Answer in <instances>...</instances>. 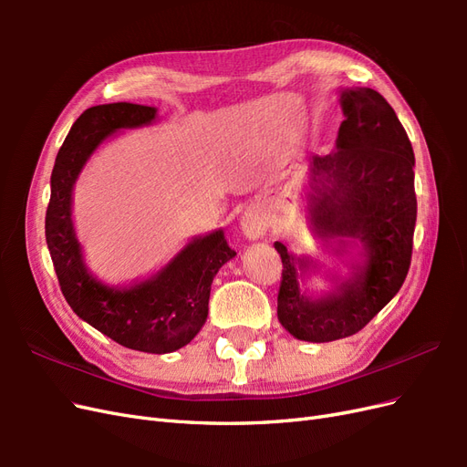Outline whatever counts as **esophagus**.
Listing matches in <instances>:
<instances>
[{"mask_svg":"<svg viewBox=\"0 0 467 467\" xmlns=\"http://www.w3.org/2000/svg\"><path fill=\"white\" fill-rule=\"evenodd\" d=\"M268 228V222L259 210H247L242 218V230L249 239L261 237Z\"/></svg>","mask_w":467,"mask_h":467,"instance_id":"1","label":"esophagus"}]
</instances>
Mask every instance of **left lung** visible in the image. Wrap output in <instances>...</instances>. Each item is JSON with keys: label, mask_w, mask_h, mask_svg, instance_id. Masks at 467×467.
Listing matches in <instances>:
<instances>
[{"label": "left lung", "mask_w": 467, "mask_h": 467, "mask_svg": "<svg viewBox=\"0 0 467 467\" xmlns=\"http://www.w3.org/2000/svg\"><path fill=\"white\" fill-rule=\"evenodd\" d=\"M345 120L337 146L314 155L309 169L312 222L321 235L362 242L366 263L357 278L319 300L300 294L296 261L280 242L278 321L296 338L329 343L358 333L409 273L417 222L415 155L395 110L378 91L341 93Z\"/></svg>", "instance_id": "1"}]
</instances>
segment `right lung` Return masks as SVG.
Here are the masks:
<instances>
[{"instance_id": "right-lung-1", "label": "right lung", "mask_w": 467, "mask_h": 467, "mask_svg": "<svg viewBox=\"0 0 467 467\" xmlns=\"http://www.w3.org/2000/svg\"><path fill=\"white\" fill-rule=\"evenodd\" d=\"M153 119V107L132 103L97 105L83 112L56 155L45 230L69 307L115 343L163 355L189 345L206 321L212 280L235 255L223 234L194 239L161 273L117 290L103 286L86 271L72 225V187L93 150L115 130L134 129Z\"/></svg>"}]
</instances>
